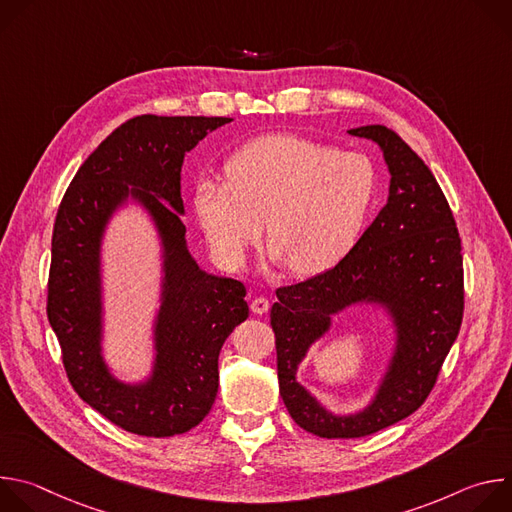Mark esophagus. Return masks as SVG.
<instances>
[{
  "label": "esophagus",
  "instance_id": "esophagus-1",
  "mask_svg": "<svg viewBox=\"0 0 512 512\" xmlns=\"http://www.w3.org/2000/svg\"><path fill=\"white\" fill-rule=\"evenodd\" d=\"M269 310V300L263 298V296H257L251 300V312L253 314H267Z\"/></svg>",
  "mask_w": 512,
  "mask_h": 512
}]
</instances>
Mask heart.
<instances>
[{
    "label": "heart",
    "mask_w": 512,
    "mask_h": 512,
    "mask_svg": "<svg viewBox=\"0 0 512 512\" xmlns=\"http://www.w3.org/2000/svg\"><path fill=\"white\" fill-rule=\"evenodd\" d=\"M225 174L200 178L192 194L214 253L241 267L265 221L273 257L298 277L320 275L354 249L379 190L369 158L289 133L247 141L229 156Z\"/></svg>",
    "instance_id": "1"
}]
</instances>
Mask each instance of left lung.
I'll return each instance as SVG.
<instances>
[{"label":"left lung","mask_w":512,"mask_h":512,"mask_svg":"<svg viewBox=\"0 0 512 512\" xmlns=\"http://www.w3.org/2000/svg\"><path fill=\"white\" fill-rule=\"evenodd\" d=\"M348 133L381 145L391 172L389 202L338 265L277 287L271 308L281 399L302 429L328 440L371 435L417 411L464 316L462 243L440 184L393 129L364 125ZM358 301L390 310L398 346L374 403L340 418L295 381V371L307 348L329 329L331 316Z\"/></svg>","instance_id":"1"}]
</instances>
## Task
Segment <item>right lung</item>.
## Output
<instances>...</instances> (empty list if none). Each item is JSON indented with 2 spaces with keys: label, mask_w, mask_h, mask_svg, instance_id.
<instances>
[{
  "label": "right lung",
  "mask_w": 512,
  "mask_h": 512,
  "mask_svg": "<svg viewBox=\"0 0 512 512\" xmlns=\"http://www.w3.org/2000/svg\"><path fill=\"white\" fill-rule=\"evenodd\" d=\"M229 121L233 119L133 117L99 143L58 206L46 314L66 377L85 403L137 435L186 433L208 415L218 391V352L249 316L245 285L196 265L180 218L184 156ZM129 195L155 216L167 259L157 325L159 354L155 375L143 386L115 382L100 356V235L112 210Z\"/></svg>",
  "instance_id": "obj_1"
}]
</instances>
